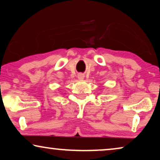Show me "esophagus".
Masks as SVG:
<instances>
[{
  "mask_svg": "<svg viewBox=\"0 0 160 160\" xmlns=\"http://www.w3.org/2000/svg\"><path fill=\"white\" fill-rule=\"evenodd\" d=\"M78 77V78H79V79H82V78H84V76H83V74H79Z\"/></svg>",
  "mask_w": 160,
  "mask_h": 160,
  "instance_id": "esophagus-1",
  "label": "esophagus"
}]
</instances>
